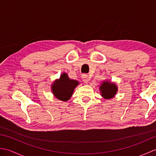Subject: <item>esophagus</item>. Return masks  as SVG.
<instances>
[{
    "mask_svg": "<svg viewBox=\"0 0 156 156\" xmlns=\"http://www.w3.org/2000/svg\"><path fill=\"white\" fill-rule=\"evenodd\" d=\"M82 79H83V81L86 84H88L89 80H90V79H89V77L88 76V75H86V74L82 75Z\"/></svg>",
    "mask_w": 156,
    "mask_h": 156,
    "instance_id": "34e87169",
    "label": "esophagus"
}]
</instances>
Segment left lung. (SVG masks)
Here are the masks:
<instances>
[{"mask_svg":"<svg viewBox=\"0 0 156 156\" xmlns=\"http://www.w3.org/2000/svg\"><path fill=\"white\" fill-rule=\"evenodd\" d=\"M101 95L105 99L109 100L115 97L118 91V87L117 84L106 80L102 82L99 87Z\"/></svg>","mask_w":156,"mask_h":156,"instance_id":"1","label":"left lung"}]
</instances>
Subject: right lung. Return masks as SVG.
Returning a JSON list of instances; mask_svg holds the SVG:
<instances>
[{
    "instance_id": "add662e5",
    "label": "right lung",
    "mask_w": 156,
    "mask_h": 156,
    "mask_svg": "<svg viewBox=\"0 0 156 156\" xmlns=\"http://www.w3.org/2000/svg\"><path fill=\"white\" fill-rule=\"evenodd\" d=\"M80 84L78 80L68 77L67 73L63 72L59 79L53 82L51 90L54 97L59 101L66 102L72 97L75 88Z\"/></svg>"
}]
</instances>
